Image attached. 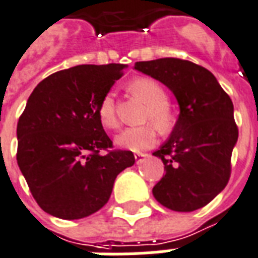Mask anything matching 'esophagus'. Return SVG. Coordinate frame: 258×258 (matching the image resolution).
Masks as SVG:
<instances>
[{"label": "esophagus", "instance_id": "obj_1", "mask_svg": "<svg viewBox=\"0 0 258 258\" xmlns=\"http://www.w3.org/2000/svg\"><path fill=\"white\" fill-rule=\"evenodd\" d=\"M146 157H149V155H147V154H143V153L135 154V159H137V163H139V162L143 161V158H146Z\"/></svg>", "mask_w": 258, "mask_h": 258}]
</instances>
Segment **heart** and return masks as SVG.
Here are the masks:
<instances>
[{
  "instance_id": "obj_1",
  "label": "heart",
  "mask_w": 258,
  "mask_h": 258,
  "mask_svg": "<svg viewBox=\"0 0 258 258\" xmlns=\"http://www.w3.org/2000/svg\"><path fill=\"white\" fill-rule=\"evenodd\" d=\"M130 91L147 104L146 121H153L158 128L167 131L172 124V113L169 108V96L165 88L158 82L149 78L135 79L130 83ZM97 117L105 128H116L117 117L115 111V97L112 93H107L99 103ZM158 135L154 125L131 127L123 130L116 138L117 147L130 151H145L157 143Z\"/></svg>"
}]
</instances>
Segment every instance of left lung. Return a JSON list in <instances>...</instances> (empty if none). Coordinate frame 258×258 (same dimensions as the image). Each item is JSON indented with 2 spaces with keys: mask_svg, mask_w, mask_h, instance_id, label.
Instances as JSON below:
<instances>
[{
  "mask_svg": "<svg viewBox=\"0 0 258 258\" xmlns=\"http://www.w3.org/2000/svg\"><path fill=\"white\" fill-rule=\"evenodd\" d=\"M134 68L165 84L179 105L171 135L153 153L165 165V175L153 188L155 200L174 212L204 208L230 178L238 139L230 97L210 71L187 60L158 58Z\"/></svg>",
  "mask_w": 258,
  "mask_h": 258,
  "instance_id": "1",
  "label": "left lung"
}]
</instances>
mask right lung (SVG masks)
<instances>
[{
	"label": "right lung",
	"mask_w": 258,
	"mask_h": 258,
	"mask_svg": "<svg viewBox=\"0 0 258 258\" xmlns=\"http://www.w3.org/2000/svg\"><path fill=\"white\" fill-rule=\"evenodd\" d=\"M127 66H76L52 74L30 93L17 123V163L38 206L61 220H80L108 202L131 151L112 147L97 107Z\"/></svg>",
	"instance_id": "obj_1"
}]
</instances>
